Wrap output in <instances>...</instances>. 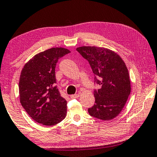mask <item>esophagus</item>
<instances>
[{
    "mask_svg": "<svg viewBox=\"0 0 157 157\" xmlns=\"http://www.w3.org/2000/svg\"><path fill=\"white\" fill-rule=\"evenodd\" d=\"M79 96V94H74V95H71V98H78Z\"/></svg>",
    "mask_w": 157,
    "mask_h": 157,
    "instance_id": "34e87169",
    "label": "esophagus"
}]
</instances>
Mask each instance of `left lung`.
<instances>
[{"instance_id": "left-lung-1", "label": "left lung", "mask_w": 157, "mask_h": 157, "mask_svg": "<svg viewBox=\"0 0 157 157\" xmlns=\"http://www.w3.org/2000/svg\"><path fill=\"white\" fill-rule=\"evenodd\" d=\"M90 64L94 74L95 104L88 109L91 116L108 121L122 110L131 93L128 69L115 52L104 47L83 46L76 49Z\"/></svg>"}]
</instances>
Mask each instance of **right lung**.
Wrapping results in <instances>:
<instances>
[{
  "label": "right lung",
  "mask_w": 157,
  "mask_h": 157,
  "mask_svg": "<svg viewBox=\"0 0 157 157\" xmlns=\"http://www.w3.org/2000/svg\"><path fill=\"white\" fill-rule=\"evenodd\" d=\"M70 52L63 47L47 49L35 55L22 68L20 103L29 115L43 125H55L66 116L67 101L55 85V68L59 59Z\"/></svg>",
  "instance_id": "obj_1"
}]
</instances>
